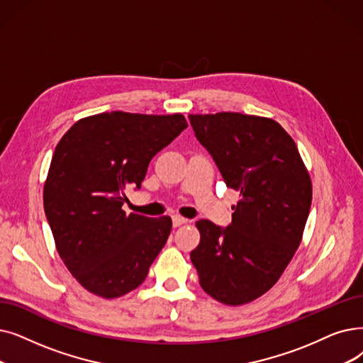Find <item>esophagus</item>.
<instances>
[{
    "label": "esophagus",
    "mask_w": 363,
    "mask_h": 363,
    "mask_svg": "<svg viewBox=\"0 0 363 363\" xmlns=\"http://www.w3.org/2000/svg\"><path fill=\"white\" fill-rule=\"evenodd\" d=\"M188 223V219H185V218H182V216H178V215H175V216H172V224H173V227H181V225H184V224H186Z\"/></svg>",
    "instance_id": "obj_1"
}]
</instances>
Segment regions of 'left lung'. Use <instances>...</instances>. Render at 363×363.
Instances as JSON below:
<instances>
[{
    "label": "left lung",
    "instance_id": "obj_1",
    "mask_svg": "<svg viewBox=\"0 0 363 363\" xmlns=\"http://www.w3.org/2000/svg\"><path fill=\"white\" fill-rule=\"evenodd\" d=\"M228 188L240 193L231 223L199 219L191 250L203 291L216 301H254L279 280L301 243L311 181L294 139L270 118L240 113L188 116Z\"/></svg>",
    "mask_w": 363,
    "mask_h": 363
}]
</instances>
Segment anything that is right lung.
I'll use <instances>...</instances> for the list:
<instances>
[{"instance_id":"add662e5","label":"right lung","mask_w":363,"mask_h":363,"mask_svg":"<svg viewBox=\"0 0 363 363\" xmlns=\"http://www.w3.org/2000/svg\"><path fill=\"white\" fill-rule=\"evenodd\" d=\"M185 128L182 114L104 113L62 136L44 184V212L59 255L89 292L117 298L138 288L167 242L169 216L121 209L152 157Z\"/></svg>"}]
</instances>
